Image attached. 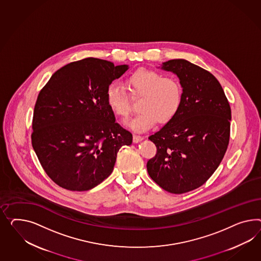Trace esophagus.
<instances>
[{
  "label": "esophagus",
  "instance_id": "34e87169",
  "mask_svg": "<svg viewBox=\"0 0 261 261\" xmlns=\"http://www.w3.org/2000/svg\"><path fill=\"white\" fill-rule=\"evenodd\" d=\"M142 140H143V137H142V136L136 134L133 136V141H134V142H139V141H142Z\"/></svg>",
  "mask_w": 261,
  "mask_h": 261
}]
</instances>
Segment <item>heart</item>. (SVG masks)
<instances>
[{"label": "heart", "mask_w": 261, "mask_h": 261, "mask_svg": "<svg viewBox=\"0 0 261 261\" xmlns=\"http://www.w3.org/2000/svg\"><path fill=\"white\" fill-rule=\"evenodd\" d=\"M127 90L132 98L141 96L139 110L128 124L137 131H146L156 124H164L176 117L182 103V88L175 77L161 72L140 68L127 77ZM107 106L117 117L126 120L131 112V100L126 91L111 85L106 90Z\"/></svg>", "instance_id": "b5f03b06"}]
</instances>
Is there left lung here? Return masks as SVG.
Wrapping results in <instances>:
<instances>
[{
    "mask_svg": "<svg viewBox=\"0 0 261 261\" xmlns=\"http://www.w3.org/2000/svg\"><path fill=\"white\" fill-rule=\"evenodd\" d=\"M162 68L179 77L182 103L173 120L149 137L156 153L146 166L163 190L184 194L203 185L219 167L230 140L231 107L209 71L184 59Z\"/></svg>",
    "mask_w": 261,
    "mask_h": 261,
    "instance_id": "obj_1",
    "label": "left lung"
}]
</instances>
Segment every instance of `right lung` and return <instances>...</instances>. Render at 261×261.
Wrapping results in <instances>:
<instances>
[{"label":"right lung","mask_w":261,"mask_h":261,"mask_svg":"<svg viewBox=\"0 0 261 261\" xmlns=\"http://www.w3.org/2000/svg\"><path fill=\"white\" fill-rule=\"evenodd\" d=\"M128 65L86 58L57 70L36 100L31 141L47 176L66 190L87 191L112 173L132 134L116 122L106 90Z\"/></svg>","instance_id":"obj_1"}]
</instances>
